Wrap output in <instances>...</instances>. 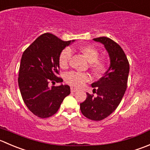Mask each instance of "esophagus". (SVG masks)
Wrapping results in <instances>:
<instances>
[{
	"label": "esophagus",
	"instance_id": "esophagus-1",
	"mask_svg": "<svg viewBox=\"0 0 150 150\" xmlns=\"http://www.w3.org/2000/svg\"><path fill=\"white\" fill-rule=\"evenodd\" d=\"M78 91V89L75 88H74V87H71V92H75V91Z\"/></svg>",
	"mask_w": 150,
	"mask_h": 150
}]
</instances>
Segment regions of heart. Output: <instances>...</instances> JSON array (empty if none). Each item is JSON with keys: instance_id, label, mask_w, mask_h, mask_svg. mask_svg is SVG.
Returning <instances> with one entry per match:
<instances>
[{"instance_id": "b5f03b06", "label": "heart", "mask_w": 150, "mask_h": 150, "mask_svg": "<svg viewBox=\"0 0 150 150\" xmlns=\"http://www.w3.org/2000/svg\"><path fill=\"white\" fill-rule=\"evenodd\" d=\"M79 50L88 60L90 63V67L95 73H100L103 72L105 68V62L101 59H98L99 51L95 47L91 45H86L79 47ZM72 51L70 48H65L61 53L59 59V66L62 69H66L68 67L72 57ZM65 81L74 87H80L83 85L86 82L90 81L89 75L86 73L72 72H67L64 77Z\"/></svg>"}]
</instances>
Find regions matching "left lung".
<instances>
[{
	"label": "left lung",
	"mask_w": 150,
	"mask_h": 150,
	"mask_svg": "<svg viewBox=\"0 0 150 150\" xmlns=\"http://www.w3.org/2000/svg\"><path fill=\"white\" fill-rule=\"evenodd\" d=\"M93 40L104 45L108 53L110 66L104 76L91 84L97 96L86 93V99L80 103V108L86 118L100 121L111 114L120 105L127 88L130 66L122 48L115 42L105 36Z\"/></svg>",
	"instance_id": "1"
}]
</instances>
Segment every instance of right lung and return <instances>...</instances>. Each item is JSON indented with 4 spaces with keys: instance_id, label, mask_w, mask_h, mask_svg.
<instances>
[{
    "instance_id": "add662e5",
    "label": "right lung",
    "mask_w": 150,
    "mask_h": 150,
    "mask_svg": "<svg viewBox=\"0 0 150 150\" xmlns=\"http://www.w3.org/2000/svg\"><path fill=\"white\" fill-rule=\"evenodd\" d=\"M75 40L62 41L50 33L41 35L24 51L20 61L18 85L25 104L34 115L47 118L59 110L70 87L62 83L59 59L62 50ZM50 82H60L49 86Z\"/></svg>"
}]
</instances>
